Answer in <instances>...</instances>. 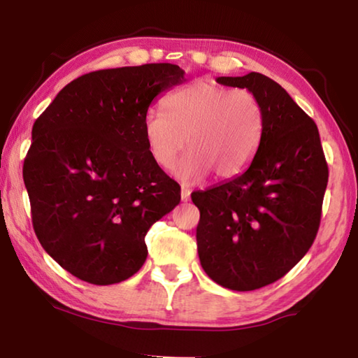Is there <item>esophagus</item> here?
I'll use <instances>...</instances> for the list:
<instances>
[{
	"label": "esophagus",
	"mask_w": 358,
	"mask_h": 358,
	"mask_svg": "<svg viewBox=\"0 0 358 358\" xmlns=\"http://www.w3.org/2000/svg\"><path fill=\"white\" fill-rule=\"evenodd\" d=\"M191 199V189L187 186H181V201L183 202H187Z\"/></svg>",
	"instance_id": "esophagus-1"
}]
</instances>
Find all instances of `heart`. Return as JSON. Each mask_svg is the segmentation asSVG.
Wrapping results in <instances>:
<instances>
[{"mask_svg":"<svg viewBox=\"0 0 358 358\" xmlns=\"http://www.w3.org/2000/svg\"><path fill=\"white\" fill-rule=\"evenodd\" d=\"M167 113L151 108L143 120V136L157 166L169 169L189 150L175 173L194 181L213 171L230 178L245 171L262 137V107L246 88L229 90L197 80L166 99Z\"/></svg>","mask_w":358,"mask_h":358,"instance_id":"1","label":"heart"}]
</instances>
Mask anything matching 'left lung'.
<instances>
[{
    "label": "left lung",
    "instance_id": "obj_1",
    "mask_svg": "<svg viewBox=\"0 0 358 358\" xmlns=\"http://www.w3.org/2000/svg\"><path fill=\"white\" fill-rule=\"evenodd\" d=\"M216 82L250 90L264 117L250 167L191 194L201 211L196 238L202 268L220 286L245 292L278 281L310 250L329 167L316 123L280 83L259 72Z\"/></svg>",
    "mask_w": 358,
    "mask_h": 358
}]
</instances>
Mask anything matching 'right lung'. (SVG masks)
<instances>
[{
    "instance_id": "add662e5",
    "label": "right lung",
    "mask_w": 358,
    "mask_h": 358,
    "mask_svg": "<svg viewBox=\"0 0 358 358\" xmlns=\"http://www.w3.org/2000/svg\"><path fill=\"white\" fill-rule=\"evenodd\" d=\"M183 80L171 63L94 71L34 121L23 164L33 227L78 280L108 286L137 273L148 229L180 203L178 183L150 155L143 120L157 94Z\"/></svg>"
}]
</instances>
